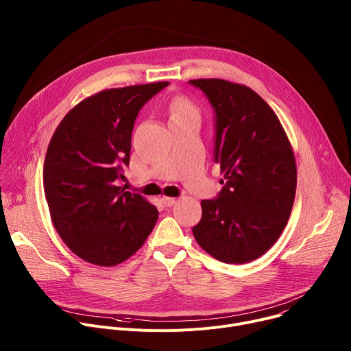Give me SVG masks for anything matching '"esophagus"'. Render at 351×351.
I'll use <instances>...</instances> for the list:
<instances>
[{
    "mask_svg": "<svg viewBox=\"0 0 351 351\" xmlns=\"http://www.w3.org/2000/svg\"><path fill=\"white\" fill-rule=\"evenodd\" d=\"M162 203H164V206L165 207H172L175 203H176V198H173V197H162Z\"/></svg>",
    "mask_w": 351,
    "mask_h": 351,
    "instance_id": "obj_1",
    "label": "esophagus"
}]
</instances>
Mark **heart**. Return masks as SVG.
Returning a JSON list of instances; mask_svg holds the SVG:
<instances>
[{
    "label": "heart",
    "mask_w": 351,
    "mask_h": 351,
    "mask_svg": "<svg viewBox=\"0 0 351 351\" xmlns=\"http://www.w3.org/2000/svg\"><path fill=\"white\" fill-rule=\"evenodd\" d=\"M187 115L197 117L195 107L184 97L175 98L171 104V118H179V117H187Z\"/></svg>",
    "instance_id": "b5f03b06"
}]
</instances>
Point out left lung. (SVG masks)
Instances as JSON below:
<instances>
[{
    "instance_id": "8db88e82",
    "label": "left lung",
    "mask_w": 351,
    "mask_h": 351,
    "mask_svg": "<svg viewBox=\"0 0 351 351\" xmlns=\"http://www.w3.org/2000/svg\"><path fill=\"white\" fill-rule=\"evenodd\" d=\"M215 112V162L225 184L203 199L193 234L226 264L264 256L282 234L295 195L291 144L274 110L250 87L223 79H194Z\"/></svg>"
}]
</instances>
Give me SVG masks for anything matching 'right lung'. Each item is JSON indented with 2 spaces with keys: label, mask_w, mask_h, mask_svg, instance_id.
<instances>
[{
  "label": "right lung",
  "mask_w": 351,
  "mask_h": 351,
  "mask_svg": "<svg viewBox=\"0 0 351 351\" xmlns=\"http://www.w3.org/2000/svg\"><path fill=\"white\" fill-rule=\"evenodd\" d=\"M169 82L95 93L75 106L49 140L44 194L54 228L82 260L114 267L144 244L158 210L118 186L129 165L136 117Z\"/></svg>",
  "instance_id": "1"
}]
</instances>
